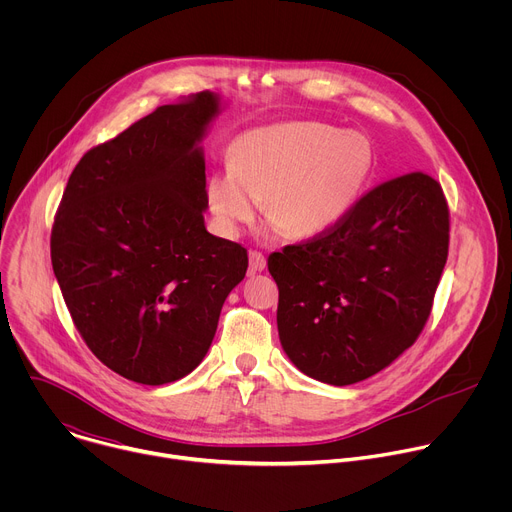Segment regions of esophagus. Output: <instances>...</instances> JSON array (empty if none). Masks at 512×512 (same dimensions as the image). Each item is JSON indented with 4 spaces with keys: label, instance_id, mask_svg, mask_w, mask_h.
I'll use <instances>...</instances> for the list:
<instances>
[{
    "label": "esophagus",
    "instance_id": "1",
    "mask_svg": "<svg viewBox=\"0 0 512 512\" xmlns=\"http://www.w3.org/2000/svg\"><path fill=\"white\" fill-rule=\"evenodd\" d=\"M265 265H267V261H265V257H263L261 253H257V251H249V271H251V273H259V271H263V269H265Z\"/></svg>",
    "mask_w": 512,
    "mask_h": 512
}]
</instances>
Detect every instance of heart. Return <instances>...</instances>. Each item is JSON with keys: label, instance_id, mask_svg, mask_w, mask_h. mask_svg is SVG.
Here are the masks:
<instances>
[{"label": "heart", "instance_id": "obj_1", "mask_svg": "<svg viewBox=\"0 0 512 512\" xmlns=\"http://www.w3.org/2000/svg\"><path fill=\"white\" fill-rule=\"evenodd\" d=\"M231 168L206 182L216 231L235 239L261 212L267 235L310 241L336 229L354 210L373 174L371 141L318 121H285L235 139Z\"/></svg>", "mask_w": 512, "mask_h": 512}]
</instances>
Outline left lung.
<instances>
[{
    "instance_id": "obj_1",
    "label": "left lung",
    "mask_w": 512,
    "mask_h": 512,
    "mask_svg": "<svg viewBox=\"0 0 512 512\" xmlns=\"http://www.w3.org/2000/svg\"><path fill=\"white\" fill-rule=\"evenodd\" d=\"M448 233L442 186L413 172L364 194L330 233L271 253L287 358L334 387L387 369L427 322Z\"/></svg>"
}]
</instances>
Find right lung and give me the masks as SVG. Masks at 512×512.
<instances>
[{
	"label": "right lung",
	"mask_w": 512,
	"mask_h": 512,
	"mask_svg": "<svg viewBox=\"0 0 512 512\" xmlns=\"http://www.w3.org/2000/svg\"><path fill=\"white\" fill-rule=\"evenodd\" d=\"M227 101L204 91L158 107L72 170L50 253L62 298L117 375L166 385L206 356L247 251L204 227L202 139Z\"/></svg>",
	"instance_id": "1"
}]
</instances>
